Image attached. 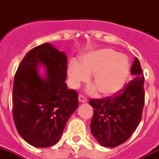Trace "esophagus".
Here are the masks:
<instances>
[{"instance_id":"esophagus-1","label":"esophagus","mask_w":159,"mask_h":159,"mask_svg":"<svg viewBox=\"0 0 159 159\" xmlns=\"http://www.w3.org/2000/svg\"><path fill=\"white\" fill-rule=\"evenodd\" d=\"M78 100L81 103H86V102H87V99H86V96H84L82 95H79V96H78Z\"/></svg>"}]
</instances>
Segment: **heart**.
Here are the masks:
<instances>
[{"instance_id":"1","label":"heart","mask_w":159,"mask_h":159,"mask_svg":"<svg viewBox=\"0 0 159 159\" xmlns=\"http://www.w3.org/2000/svg\"><path fill=\"white\" fill-rule=\"evenodd\" d=\"M129 73V61L126 55L111 49L93 50L82 55L80 64L71 60L68 65V75L71 86L77 88L86 82L91 73L89 91H99L102 95L109 96L119 91L126 83Z\"/></svg>"}]
</instances>
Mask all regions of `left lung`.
<instances>
[{
  "instance_id": "1",
  "label": "left lung",
  "mask_w": 159,
  "mask_h": 159,
  "mask_svg": "<svg viewBox=\"0 0 159 159\" xmlns=\"http://www.w3.org/2000/svg\"><path fill=\"white\" fill-rule=\"evenodd\" d=\"M132 80L116 94L92 99L94 108L91 131L98 143L113 148L124 143L140 123L144 104V77L140 61L135 58L131 68Z\"/></svg>"
}]
</instances>
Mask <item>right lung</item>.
<instances>
[{"label": "right lung", "instance_id": "1", "mask_svg": "<svg viewBox=\"0 0 159 159\" xmlns=\"http://www.w3.org/2000/svg\"><path fill=\"white\" fill-rule=\"evenodd\" d=\"M68 58L50 43L34 47L17 69L13 86V117L19 134L34 147L58 142L78 107L77 91L68 89ZM46 68L41 77L38 68Z\"/></svg>", "mask_w": 159, "mask_h": 159}]
</instances>
